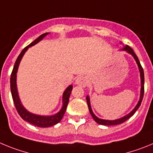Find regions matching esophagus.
Wrapping results in <instances>:
<instances>
[{"label": "esophagus", "instance_id": "obj_1", "mask_svg": "<svg viewBox=\"0 0 153 153\" xmlns=\"http://www.w3.org/2000/svg\"><path fill=\"white\" fill-rule=\"evenodd\" d=\"M75 83L78 86H83L85 87L86 86V83H87V80H86V77L84 76H79L76 79Z\"/></svg>", "mask_w": 153, "mask_h": 153}]
</instances>
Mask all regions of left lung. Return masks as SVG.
<instances>
[{"label":"left lung","instance_id":"obj_1","mask_svg":"<svg viewBox=\"0 0 153 153\" xmlns=\"http://www.w3.org/2000/svg\"><path fill=\"white\" fill-rule=\"evenodd\" d=\"M123 50V51H126L127 53H130V54L132 55L133 57H134L135 60H136V63H137V64H138V67H139V70H140V77H141V92H140V100H139V102H138V103H137V105L136 106V107L132 109V111L130 112L129 114L126 115V116H125V117H122V118H120V119H118V120H102V119L98 118V117H96L95 115H94V113H93V111H92L91 106H90V97H89V96H87V97H86V102H87V105H88L89 111H90V114H91V116L93 117V120H95L97 123L100 124V125H104V126L118 125V124L123 123H124L125 121H126L128 119H129L131 117H132V116H133V115H134V113H136V110L139 109V107H140V105H141V102H142V100H143V96H144V71H143V67H142L141 64H140V60H139V59H138L137 56H136V53H134L133 50H132L130 47H129V46L126 45Z\"/></svg>","mask_w":153,"mask_h":153}]
</instances>
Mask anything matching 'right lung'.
I'll return each mask as SVG.
<instances>
[{"label":"right lung","instance_id":"1","mask_svg":"<svg viewBox=\"0 0 153 153\" xmlns=\"http://www.w3.org/2000/svg\"><path fill=\"white\" fill-rule=\"evenodd\" d=\"M49 33H45L40 35L38 38H36L34 41H33L29 45L27 46L20 53V55L17 57V60H16L14 66H13V70H12L11 75H10V91H11L12 98H13V103L15 106L16 109H17L18 114L21 116V118L24 120L27 121V122L33 124V125L36 126L38 127H50L52 126L53 125H56L58 123L60 122V120L63 118V115H64L66 109H67V105L69 102V98H70V93L73 90V86L70 85V86L66 89L63 94V106L62 109L60 111L58 112L56 114L53 115V116H47V117H44V116H38V115H35L33 113H30L27 110L22 103L21 102L20 98L18 96V92H17V69H18L19 64L21 62V59H22L23 56L27 51V50L30 47L35 45L37 44L40 40L44 38L46 35H47Z\"/></svg>","mask_w":153,"mask_h":153}]
</instances>
